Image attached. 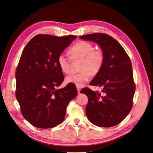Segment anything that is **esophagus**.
<instances>
[{"label": "esophagus", "instance_id": "1", "mask_svg": "<svg viewBox=\"0 0 153 153\" xmlns=\"http://www.w3.org/2000/svg\"><path fill=\"white\" fill-rule=\"evenodd\" d=\"M77 91H78V94H80V90H81L80 87H77Z\"/></svg>", "mask_w": 153, "mask_h": 153}]
</instances>
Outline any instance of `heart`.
Listing matches in <instances>:
<instances>
[{
  "instance_id": "1",
  "label": "heart",
  "mask_w": 153,
  "mask_h": 153,
  "mask_svg": "<svg viewBox=\"0 0 153 153\" xmlns=\"http://www.w3.org/2000/svg\"><path fill=\"white\" fill-rule=\"evenodd\" d=\"M68 53L72 60L80 59L79 70L80 72L68 76L65 81L78 87H82L90 79L91 75L97 76L102 69L105 56L100 49L87 41L79 40L71 46ZM57 63L64 74H68L71 70V59L66 55L61 53L57 58Z\"/></svg>"
}]
</instances>
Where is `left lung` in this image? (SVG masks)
<instances>
[{"mask_svg":"<svg viewBox=\"0 0 153 153\" xmlns=\"http://www.w3.org/2000/svg\"><path fill=\"white\" fill-rule=\"evenodd\" d=\"M80 39L97 43L105 56L103 66L90 82L102 87V92L84 88L80 93L88 97L86 115L90 123L102 127H111L121 123L133 106L135 91L132 65L122 45L111 36L90 34Z\"/></svg>","mask_w":153,"mask_h":153,"instance_id":"left-lung-1","label":"left lung"}]
</instances>
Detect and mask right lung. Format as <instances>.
<instances>
[{
	"label": "right lung",
	"instance_id": "obj_1",
	"mask_svg": "<svg viewBox=\"0 0 153 153\" xmlns=\"http://www.w3.org/2000/svg\"><path fill=\"white\" fill-rule=\"evenodd\" d=\"M77 38L38 34L27 44L16 69V98L24 118L39 128L56 127L64 120L68 103L77 95L57 63L59 54Z\"/></svg>",
	"mask_w": 153,
	"mask_h": 153
}]
</instances>
